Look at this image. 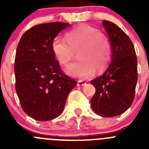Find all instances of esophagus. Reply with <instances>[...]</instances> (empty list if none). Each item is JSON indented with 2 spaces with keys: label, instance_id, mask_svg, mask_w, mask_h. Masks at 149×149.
<instances>
[{
  "label": "esophagus",
  "instance_id": "obj_1",
  "mask_svg": "<svg viewBox=\"0 0 149 149\" xmlns=\"http://www.w3.org/2000/svg\"><path fill=\"white\" fill-rule=\"evenodd\" d=\"M86 83L84 82V81H77V86H84V85H86Z\"/></svg>",
  "mask_w": 149,
  "mask_h": 149
}]
</instances>
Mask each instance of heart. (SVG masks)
<instances>
[{
    "label": "heart",
    "mask_w": 149,
    "mask_h": 149,
    "mask_svg": "<svg viewBox=\"0 0 149 149\" xmlns=\"http://www.w3.org/2000/svg\"><path fill=\"white\" fill-rule=\"evenodd\" d=\"M65 39L56 37L52 42L54 56L62 66H67L78 51L80 61L65 69L68 75L86 79L94 75L95 70L103 71L108 65L112 56L109 38L98 29L81 24L68 30Z\"/></svg>",
    "instance_id": "heart-1"
}]
</instances>
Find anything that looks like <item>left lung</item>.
I'll return each instance as SVG.
<instances>
[{
  "label": "left lung",
  "mask_w": 149,
  "mask_h": 149,
  "mask_svg": "<svg viewBox=\"0 0 149 149\" xmlns=\"http://www.w3.org/2000/svg\"><path fill=\"white\" fill-rule=\"evenodd\" d=\"M112 45L110 65L102 75L91 81L95 93L91 106L103 117L121 115L131 107L137 82V59L130 38L116 24L102 22Z\"/></svg>",
  "instance_id": "left-lung-1"
}]
</instances>
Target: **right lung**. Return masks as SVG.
I'll return each instance as SVG.
<instances>
[{"instance_id":"1","label":"right lung","mask_w":149,"mask_h":149,"mask_svg":"<svg viewBox=\"0 0 149 149\" xmlns=\"http://www.w3.org/2000/svg\"><path fill=\"white\" fill-rule=\"evenodd\" d=\"M69 26L51 22L33 26L21 38L15 59V90L23 110L37 121L63 113L67 97L77 83L62 72L51 44Z\"/></svg>"}]
</instances>
